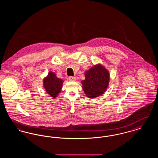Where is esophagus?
<instances>
[{"instance_id":"esophagus-1","label":"esophagus","mask_w":158,"mask_h":158,"mask_svg":"<svg viewBox=\"0 0 158 158\" xmlns=\"http://www.w3.org/2000/svg\"><path fill=\"white\" fill-rule=\"evenodd\" d=\"M69 81H75L76 78L75 77H73V76H70L69 78Z\"/></svg>"}]
</instances>
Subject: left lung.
I'll return each instance as SVG.
<instances>
[{
	"label": "left lung",
	"mask_w": 158,
	"mask_h": 158,
	"mask_svg": "<svg viewBox=\"0 0 158 158\" xmlns=\"http://www.w3.org/2000/svg\"><path fill=\"white\" fill-rule=\"evenodd\" d=\"M85 79L82 81L83 90L87 97L95 98L104 94L110 82V73L101 64L98 63L86 70Z\"/></svg>",
	"instance_id": "8db88e82"
}]
</instances>
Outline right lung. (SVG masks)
Masks as SVG:
<instances>
[{
  "label": "right lung",
  "mask_w": 158,
  "mask_h": 158,
  "mask_svg": "<svg viewBox=\"0 0 158 158\" xmlns=\"http://www.w3.org/2000/svg\"><path fill=\"white\" fill-rule=\"evenodd\" d=\"M63 83V81L58 78L52 72H49L47 76L43 79V86L45 91L53 98H56L60 94Z\"/></svg>",
  "instance_id": "right-lung-1"
}]
</instances>
